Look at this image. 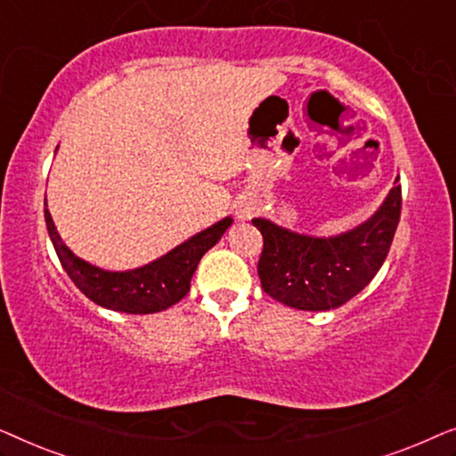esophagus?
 Segmentation results:
<instances>
[{
  "mask_svg": "<svg viewBox=\"0 0 456 456\" xmlns=\"http://www.w3.org/2000/svg\"><path fill=\"white\" fill-rule=\"evenodd\" d=\"M255 211H257V205L245 199V201H240L239 208H236V217H239V220H251Z\"/></svg>",
  "mask_w": 456,
  "mask_h": 456,
  "instance_id": "obj_1",
  "label": "esophagus"
}]
</instances>
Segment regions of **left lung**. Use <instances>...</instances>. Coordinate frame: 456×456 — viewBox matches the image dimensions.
Listing matches in <instances>:
<instances>
[{"mask_svg":"<svg viewBox=\"0 0 456 456\" xmlns=\"http://www.w3.org/2000/svg\"><path fill=\"white\" fill-rule=\"evenodd\" d=\"M395 178L376 214L346 232L311 236L253 217L264 236L257 273L261 289L301 311H330L357 297L382 267L401 220V184Z\"/></svg>","mask_w":456,"mask_h":456,"instance_id":"obj_1","label":"left lung"}]
</instances>
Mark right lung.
Here are the masks:
<instances>
[{
    "mask_svg": "<svg viewBox=\"0 0 456 456\" xmlns=\"http://www.w3.org/2000/svg\"><path fill=\"white\" fill-rule=\"evenodd\" d=\"M45 224L61 267L85 297H89L99 307L145 315L172 307L186 297L199 261L232 226V217H224L201 232L192 234L191 239L180 242L178 247H174L161 257L124 272L103 270V267L93 265L74 255L61 240L47 209Z\"/></svg>",
    "mask_w": 456,
    "mask_h": 456,
    "instance_id": "1",
    "label": "right lung"
}]
</instances>
